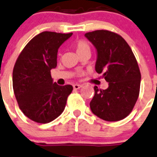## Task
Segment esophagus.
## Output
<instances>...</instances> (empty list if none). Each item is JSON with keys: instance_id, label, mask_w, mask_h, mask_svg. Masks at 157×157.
<instances>
[{"instance_id": "obj_1", "label": "esophagus", "mask_w": 157, "mask_h": 157, "mask_svg": "<svg viewBox=\"0 0 157 157\" xmlns=\"http://www.w3.org/2000/svg\"><path fill=\"white\" fill-rule=\"evenodd\" d=\"M82 86L80 85V84H75V85L73 86V87H74V89H75V90L80 89V88H81Z\"/></svg>"}]
</instances>
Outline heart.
<instances>
[{
  "instance_id": "b5f03b06",
  "label": "heart",
  "mask_w": 157,
  "mask_h": 157,
  "mask_svg": "<svg viewBox=\"0 0 157 157\" xmlns=\"http://www.w3.org/2000/svg\"><path fill=\"white\" fill-rule=\"evenodd\" d=\"M74 48L75 49L77 54L79 55L84 54V53H89L90 54L91 51V47L89 42H87L86 40H78L73 44Z\"/></svg>"
}]
</instances>
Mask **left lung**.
Here are the masks:
<instances>
[{
    "mask_svg": "<svg viewBox=\"0 0 157 157\" xmlns=\"http://www.w3.org/2000/svg\"><path fill=\"white\" fill-rule=\"evenodd\" d=\"M98 52L95 70L109 82L105 90L94 86L90 103L96 116L107 121H117L132 112L140 93V71L129 45L122 36L108 30L85 34Z\"/></svg>",
    "mask_w": 157,
    "mask_h": 157,
    "instance_id": "8db88e82",
    "label": "left lung"
}]
</instances>
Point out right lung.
Returning <instances> with one entry per match:
<instances>
[{
  "instance_id": "right-lung-1",
  "label": "right lung",
  "mask_w": 157,
  "mask_h": 157,
  "mask_svg": "<svg viewBox=\"0 0 157 157\" xmlns=\"http://www.w3.org/2000/svg\"><path fill=\"white\" fill-rule=\"evenodd\" d=\"M71 33L43 32L27 44L13 71L15 97L23 113L37 123L46 124L59 116L73 90L71 85L53 83L51 70L57 66V52Z\"/></svg>"
}]
</instances>
